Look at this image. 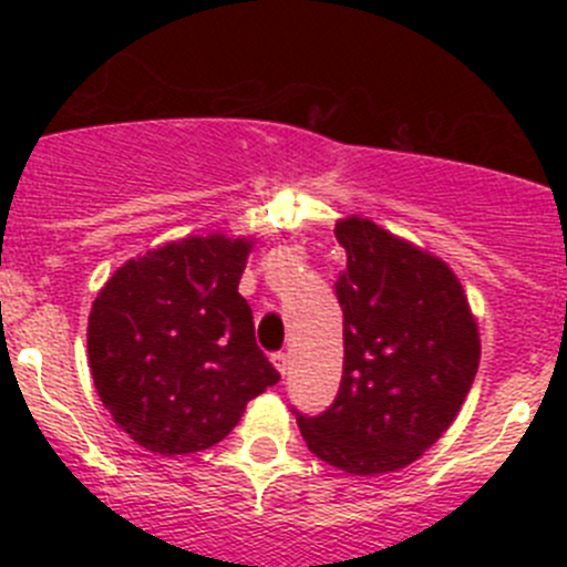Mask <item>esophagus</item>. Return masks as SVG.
<instances>
[{"mask_svg":"<svg viewBox=\"0 0 567 567\" xmlns=\"http://www.w3.org/2000/svg\"><path fill=\"white\" fill-rule=\"evenodd\" d=\"M271 362H274V368H277L279 370V373H288V370H290V357H288V353H282V351H279V353H274V357H271Z\"/></svg>","mask_w":567,"mask_h":567,"instance_id":"esophagus-1","label":"esophagus"}]
</instances>
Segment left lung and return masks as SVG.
<instances>
[{"instance_id": "obj_1", "label": "left lung", "mask_w": 567, "mask_h": 567, "mask_svg": "<svg viewBox=\"0 0 567 567\" xmlns=\"http://www.w3.org/2000/svg\"><path fill=\"white\" fill-rule=\"evenodd\" d=\"M346 271L342 381L316 416L296 411L310 453L357 477L398 472L458 416L480 364V334L458 277L431 251L362 216L334 227Z\"/></svg>"}]
</instances>
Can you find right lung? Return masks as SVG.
Returning a JSON list of instances; mask_svg holds the SVG:
<instances>
[{
    "label": "right lung",
    "instance_id": "right-lung-1",
    "mask_svg": "<svg viewBox=\"0 0 567 567\" xmlns=\"http://www.w3.org/2000/svg\"><path fill=\"white\" fill-rule=\"evenodd\" d=\"M251 241L214 233L128 260L93 301L95 390L140 447L186 455L219 444L279 381L255 342L238 279Z\"/></svg>",
    "mask_w": 567,
    "mask_h": 567
}]
</instances>
